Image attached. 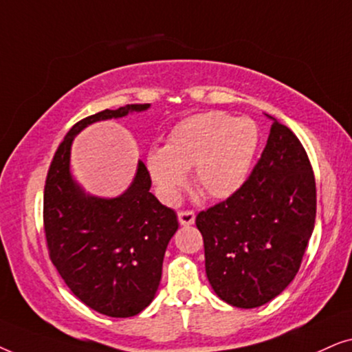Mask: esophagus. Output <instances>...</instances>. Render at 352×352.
<instances>
[{
    "label": "esophagus",
    "mask_w": 352,
    "mask_h": 352,
    "mask_svg": "<svg viewBox=\"0 0 352 352\" xmlns=\"http://www.w3.org/2000/svg\"><path fill=\"white\" fill-rule=\"evenodd\" d=\"M177 219H179L181 226H190V224H194V221H195V213L190 210L179 211V213H177Z\"/></svg>",
    "instance_id": "obj_1"
}]
</instances>
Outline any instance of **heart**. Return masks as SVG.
I'll list each match as a JSON object with an SVG mask.
<instances>
[{"label": "heart", "mask_w": 352, "mask_h": 352, "mask_svg": "<svg viewBox=\"0 0 352 352\" xmlns=\"http://www.w3.org/2000/svg\"><path fill=\"white\" fill-rule=\"evenodd\" d=\"M258 142L253 120L226 112L197 113L171 129L165 147L147 152L146 166L166 204L177 200L190 170L200 194L228 199L248 179Z\"/></svg>", "instance_id": "heart-1"}]
</instances>
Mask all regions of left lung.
Listing matches in <instances>:
<instances>
[{"label": "left lung", "mask_w": 352, "mask_h": 352, "mask_svg": "<svg viewBox=\"0 0 352 352\" xmlns=\"http://www.w3.org/2000/svg\"><path fill=\"white\" fill-rule=\"evenodd\" d=\"M272 120L266 147L245 184L195 218L210 285L242 309L266 305L285 290L316 223L309 158L292 129Z\"/></svg>", "instance_id": "left-lung-1"}]
</instances>
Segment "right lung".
<instances>
[{
    "label": "right lung",
    "mask_w": 352,
    "mask_h": 352,
    "mask_svg": "<svg viewBox=\"0 0 352 352\" xmlns=\"http://www.w3.org/2000/svg\"><path fill=\"white\" fill-rule=\"evenodd\" d=\"M148 107L131 104L80 120L57 147L46 177L43 221L51 261L80 301L109 317L136 316L151 305L179 224L175 211L151 192V175L141 160L122 195L100 199L75 182L70 148L88 124Z\"/></svg>",
    "instance_id": "add662e5"
}]
</instances>
